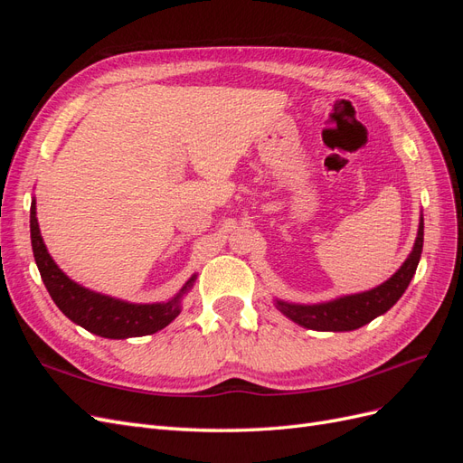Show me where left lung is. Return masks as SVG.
Returning <instances> with one entry per match:
<instances>
[{"label": "left lung", "mask_w": 463, "mask_h": 463, "mask_svg": "<svg viewBox=\"0 0 463 463\" xmlns=\"http://www.w3.org/2000/svg\"><path fill=\"white\" fill-rule=\"evenodd\" d=\"M421 250H423V218H421V223H419L417 240L408 260H405L402 264V269L383 286H378L371 291L355 293V296H345V298L334 299L328 303H320V305H291V303L278 301V309L293 322H298V325L311 330L345 332V330H355V328L365 326L367 322H371L378 315L386 313L390 307L403 296V291L408 289L411 278L417 270L419 259H421Z\"/></svg>", "instance_id": "left-lung-1"}]
</instances>
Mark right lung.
<instances>
[{"label":"right lung","instance_id":"add662e5","mask_svg":"<svg viewBox=\"0 0 463 463\" xmlns=\"http://www.w3.org/2000/svg\"><path fill=\"white\" fill-rule=\"evenodd\" d=\"M31 241L42 282H44L53 303L75 325L96 335H102V338H137V335H146L162 330L179 315L181 298L194 282L193 276L172 301L154 305H135L80 288L73 279H69L48 255L38 230L34 201L31 204Z\"/></svg>","mask_w":463,"mask_h":463}]
</instances>
